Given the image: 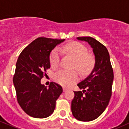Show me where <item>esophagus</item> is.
<instances>
[{
    "mask_svg": "<svg viewBox=\"0 0 129 129\" xmlns=\"http://www.w3.org/2000/svg\"><path fill=\"white\" fill-rule=\"evenodd\" d=\"M67 90H68V89H67V88H65V87H63V92H66V91H67Z\"/></svg>",
    "mask_w": 129,
    "mask_h": 129,
    "instance_id": "obj_1",
    "label": "esophagus"
}]
</instances>
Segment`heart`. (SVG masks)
Returning a JSON list of instances; mask_svg holds the SVG:
<instances>
[{"label": "heart", "instance_id": "obj_1", "mask_svg": "<svg viewBox=\"0 0 129 129\" xmlns=\"http://www.w3.org/2000/svg\"><path fill=\"white\" fill-rule=\"evenodd\" d=\"M64 50L70 54L75 61L73 68L76 69L82 74H87L92 71L95 66V58L93 55L88 53L87 48L78 42H71L63 47ZM60 50L55 48L50 56V62L53 67H57L60 63ZM79 79L77 71H72L62 70L55 74V80L56 83L66 87L71 86Z\"/></svg>", "mask_w": 129, "mask_h": 129}]
</instances>
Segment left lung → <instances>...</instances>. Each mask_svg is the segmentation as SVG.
<instances>
[{
	"instance_id": "left-lung-1",
	"label": "left lung",
	"mask_w": 129,
	"mask_h": 129,
	"mask_svg": "<svg viewBox=\"0 0 129 129\" xmlns=\"http://www.w3.org/2000/svg\"><path fill=\"white\" fill-rule=\"evenodd\" d=\"M77 39L90 44L95 62L90 75L77 85L83 91L74 92L71 111L77 120L90 121L97 118L109 104L112 94L113 71L105 46L91 37H79Z\"/></svg>"
}]
</instances>
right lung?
<instances>
[{"label":"right lung","mask_w":129,"mask_h":129,"mask_svg":"<svg viewBox=\"0 0 129 129\" xmlns=\"http://www.w3.org/2000/svg\"><path fill=\"white\" fill-rule=\"evenodd\" d=\"M65 39L39 37L21 51L13 77L18 104L27 115L36 118L48 117L53 113L56 101L63 92L58 84L51 82L47 88L41 83L50 68V55Z\"/></svg>","instance_id":"add662e5"}]
</instances>
